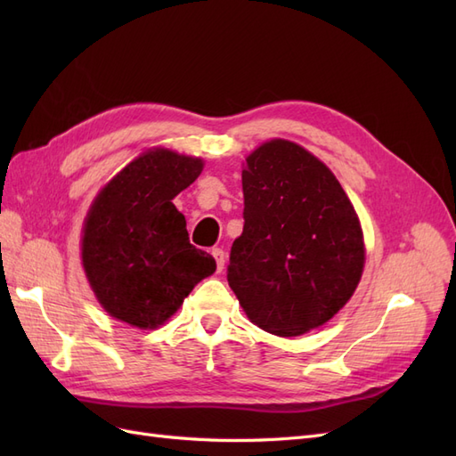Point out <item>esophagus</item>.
I'll list each match as a JSON object with an SVG mask.
<instances>
[{
  "label": "esophagus",
  "instance_id": "obj_1",
  "mask_svg": "<svg viewBox=\"0 0 456 456\" xmlns=\"http://www.w3.org/2000/svg\"><path fill=\"white\" fill-rule=\"evenodd\" d=\"M215 260H216V272H223L224 270V262H226V253L223 249H213L211 251Z\"/></svg>",
  "mask_w": 456,
  "mask_h": 456
}]
</instances>
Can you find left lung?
I'll return each mask as SVG.
<instances>
[{"label":"left lung","mask_w":456,"mask_h":456,"mask_svg":"<svg viewBox=\"0 0 456 456\" xmlns=\"http://www.w3.org/2000/svg\"><path fill=\"white\" fill-rule=\"evenodd\" d=\"M243 232L228 285L260 329L298 337L354 295L365 265L360 218L337 176L302 146L273 139L245 159Z\"/></svg>","instance_id":"left-lung-1"}]
</instances>
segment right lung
Segmentation results:
<instances>
[{"mask_svg":"<svg viewBox=\"0 0 456 456\" xmlns=\"http://www.w3.org/2000/svg\"><path fill=\"white\" fill-rule=\"evenodd\" d=\"M201 171L200 158L154 148L94 198L81 262L96 300L116 320L156 329L216 270L215 258L190 243L186 218L173 203Z\"/></svg>","mask_w":456,"mask_h":456,"instance_id":"add662e5","label":"right lung"}]
</instances>
